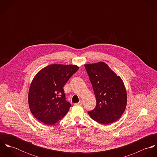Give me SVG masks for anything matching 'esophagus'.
I'll use <instances>...</instances> for the list:
<instances>
[{"label": "esophagus", "instance_id": "esophagus-1", "mask_svg": "<svg viewBox=\"0 0 157 157\" xmlns=\"http://www.w3.org/2000/svg\"><path fill=\"white\" fill-rule=\"evenodd\" d=\"M82 104H83V101H82V100H80L78 103H75V105H82Z\"/></svg>", "mask_w": 157, "mask_h": 157}]
</instances>
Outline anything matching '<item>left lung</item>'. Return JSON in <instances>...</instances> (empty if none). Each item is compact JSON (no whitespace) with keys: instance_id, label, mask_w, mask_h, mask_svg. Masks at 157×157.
Instances as JSON below:
<instances>
[{"instance_id":"1","label":"left lung","mask_w":157,"mask_h":157,"mask_svg":"<svg viewBox=\"0 0 157 157\" xmlns=\"http://www.w3.org/2000/svg\"><path fill=\"white\" fill-rule=\"evenodd\" d=\"M96 98V106L89 111L95 121L108 124L119 119L124 111L127 94L121 78L107 64L98 62L85 65Z\"/></svg>"}]
</instances>
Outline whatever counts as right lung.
<instances>
[{"mask_svg":"<svg viewBox=\"0 0 157 157\" xmlns=\"http://www.w3.org/2000/svg\"><path fill=\"white\" fill-rule=\"evenodd\" d=\"M78 68L72 65L54 64L36 74L28 94L29 107L35 118L52 125L64 117L71 105L66 100L63 87Z\"/></svg>","mask_w":157,"mask_h":157,"instance_id":"right-lung-1","label":"right lung"}]
</instances>
